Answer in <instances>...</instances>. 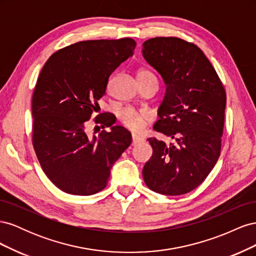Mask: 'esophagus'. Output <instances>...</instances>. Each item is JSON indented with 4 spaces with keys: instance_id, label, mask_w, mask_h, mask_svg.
<instances>
[{
    "instance_id": "obj_1",
    "label": "esophagus",
    "mask_w": 256,
    "mask_h": 256,
    "mask_svg": "<svg viewBox=\"0 0 256 256\" xmlns=\"http://www.w3.org/2000/svg\"><path fill=\"white\" fill-rule=\"evenodd\" d=\"M141 142H143V138L136 136V134H132V143H131V145L134 146V145L141 143Z\"/></svg>"
}]
</instances>
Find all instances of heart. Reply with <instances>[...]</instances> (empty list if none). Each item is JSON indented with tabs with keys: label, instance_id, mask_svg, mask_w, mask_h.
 Instances as JSON below:
<instances>
[{
	"label": "heart",
	"instance_id": "heart-1",
	"mask_svg": "<svg viewBox=\"0 0 256 256\" xmlns=\"http://www.w3.org/2000/svg\"><path fill=\"white\" fill-rule=\"evenodd\" d=\"M147 76H154L147 69H138L136 72V80L147 78ZM152 120V114L146 110L125 109L120 113V122L125 127L132 131H141Z\"/></svg>",
	"mask_w": 256,
	"mask_h": 256
}]
</instances>
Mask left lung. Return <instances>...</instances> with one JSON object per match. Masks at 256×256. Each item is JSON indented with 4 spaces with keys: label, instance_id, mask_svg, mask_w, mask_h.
I'll list each match as a JSON object with an SVG mask.
<instances>
[{
    "label": "left lung",
    "instance_id": "8db88e82",
    "mask_svg": "<svg viewBox=\"0 0 256 256\" xmlns=\"http://www.w3.org/2000/svg\"><path fill=\"white\" fill-rule=\"evenodd\" d=\"M142 53L166 88L154 130L173 138L170 144L147 138L152 156L144 166V182L160 194H186L205 180L220 157L226 90L194 44L154 37L143 42Z\"/></svg>",
    "mask_w": 256,
    "mask_h": 256
}]
</instances>
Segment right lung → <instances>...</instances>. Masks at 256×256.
Listing matches in <instances>:
<instances>
[{"label": "right lung", "instance_id": "1", "mask_svg": "<svg viewBox=\"0 0 256 256\" xmlns=\"http://www.w3.org/2000/svg\"><path fill=\"white\" fill-rule=\"evenodd\" d=\"M136 42L84 40L53 53L46 62L32 98V142L40 166L58 189L74 196H92L106 187L111 168L131 144V134L113 126L114 115L102 113L98 100L108 80L122 62L132 56Z\"/></svg>", "mask_w": 256, "mask_h": 256}]
</instances>
